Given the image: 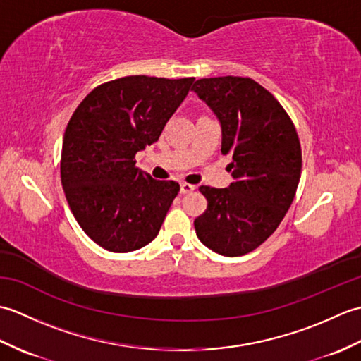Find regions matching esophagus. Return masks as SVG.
I'll return each instance as SVG.
<instances>
[{"label": "esophagus", "instance_id": "esophagus-1", "mask_svg": "<svg viewBox=\"0 0 361 361\" xmlns=\"http://www.w3.org/2000/svg\"><path fill=\"white\" fill-rule=\"evenodd\" d=\"M194 189H195V186L194 185H189V183H181V185H180L181 194H189V192H192Z\"/></svg>", "mask_w": 361, "mask_h": 361}]
</instances>
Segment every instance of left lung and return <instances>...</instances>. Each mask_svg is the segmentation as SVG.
Listing matches in <instances>:
<instances>
[{
    "label": "left lung",
    "mask_w": 361,
    "mask_h": 361,
    "mask_svg": "<svg viewBox=\"0 0 361 361\" xmlns=\"http://www.w3.org/2000/svg\"><path fill=\"white\" fill-rule=\"evenodd\" d=\"M192 90L220 119L221 153L233 157L234 176L225 189L198 188L208 206L194 220L195 233L221 256H243L286 217L301 178V144L288 113L252 79H198Z\"/></svg>",
    "instance_id": "1"
}]
</instances>
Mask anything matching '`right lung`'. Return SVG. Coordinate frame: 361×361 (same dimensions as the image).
I'll return each instance as SVG.
<instances>
[{"mask_svg":"<svg viewBox=\"0 0 361 361\" xmlns=\"http://www.w3.org/2000/svg\"><path fill=\"white\" fill-rule=\"evenodd\" d=\"M194 80L127 75L105 82L68 122L60 158L65 197L104 250L135 251L157 237L180 185L141 172L135 155L158 141Z\"/></svg>","mask_w":361,"mask_h":361,"instance_id":"1","label":"right lung"}]
</instances>
